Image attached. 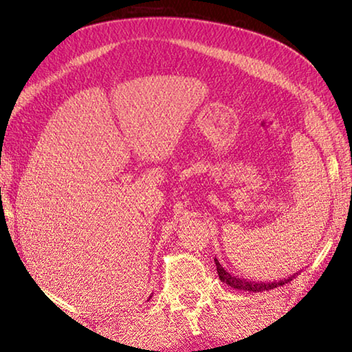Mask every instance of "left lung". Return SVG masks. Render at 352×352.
<instances>
[{
	"label": "left lung",
	"mask_w": 352,
	"mask_h": 352,
	"mask_svg": "<svg viewBox=\"0 0 352 352\" xmlns=\"http://www.w3.org/2000/svg\"><path fill=\"white\" fill-rule=\"evenodd\" d=\"M214 264H216V271H218V276H219V280L228 283L229 287L235 288V290H243V292H267V290H274V288L277 287H282L285 285V283L292 282L293 278L298 276V272L293 274L290 277H285V278H280V280H274V282H256V280H250V278H243V277H239L235 276V274L226 271L223 267V264H221L218 259L214 258Z\"/></svg>",
	"instance_id": "1"
}]
</instances>
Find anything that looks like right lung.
Instances as JSON below:
<instances>
[{
  "label": "right lung",
  "instance_id": "add662e5",
  "mask_svg": "<svg viewBox=\"0 0 352 352\" xmlns=\"http://www.w3.org/2000/svg\"><path fill=\"white\" fill-rule=\"evenodd\" d=\"M151 298H152V296H148V300H151Z\"/></svg>",
  "mask_w": 352,
  "mask_h": 352
}]
</instances>
